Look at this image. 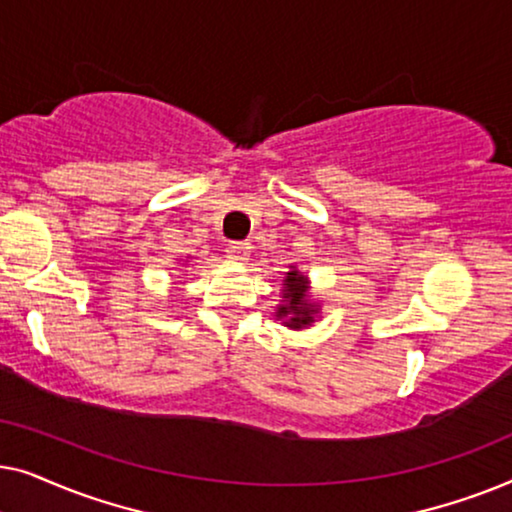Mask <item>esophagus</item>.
<instances>
[{
	"instance_id": "1",
	"label": "esophagus",
	"mask_w": 512,
	"mask_h": 512,
	"mask_svg": "<svg viewBox=\"0 0 512 512\" xmlns=\"http://www.w3.org/2000/svg\"><path fill=\"white\" fill-rule=\"evenodd\" d=\"M249 251H251L249 242H230L228 247H226V254H228L230 258H233V261H237V263L247 261Z\"/></svg>"
}]
</instances>
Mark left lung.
<instances>
[{"mask_svg": "<svg viewBox=\"0 0 512 512\" xmlns=\"http://www.w3.org/2000/svg\"><path fill=\"white\" fill-rule=\"evenodd\" d=\"M282 282V303L277 305L275 317L291 331L310 328L321 312V305L310 296V279L296 265H289V272Z\"/></svg>", "mask_w": 512, "mask_h": 512, "instance_id": "obj_1", "label": "left lung"}]
</instances>
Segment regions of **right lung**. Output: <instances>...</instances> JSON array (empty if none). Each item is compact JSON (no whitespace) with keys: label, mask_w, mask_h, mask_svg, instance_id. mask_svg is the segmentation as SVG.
<instances>
[{"label":"right lung","mask_w":512,"mask_h":512,"mask_svg":"<svg viewBox=\"0 0 512 512\" xmlns=\"http://www.w3.org/2000/svg\"><path fill=\"white\" fill-rule=\"evenodd\" d=\"M186 261H188V256H186Z\"/></svg>","instance_id":"add662e5"}]
</instances>
